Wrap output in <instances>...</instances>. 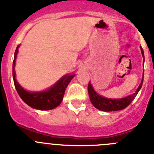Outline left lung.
I'll return each instance as SVG.
<instances>
[{"label":"left lung","instance_id":"1","mask_svg":"<svg viewBox=\"0 0 154 154\" xmlns=\"http://www.w3.org/2000/svg\"><path fill=\"white\" fill-rule=\"evenodd\" d=\"M141 49L142 56L143 57V63H144V53L143 50L140 46ZM143 77H144V70L143 73V77H142V81L140 83V86L138 87L137 90L136 91L134 94H130L129 96H126L125 97H122V98H108L104 96H101L97 93L93 86H92L91 81L88 84V94H89V97L91 101L92 105L95 107L96 109L100 111L103 112H114V111H119L122 109H125L128 105L130 104L132 101L134 100L136 96L137 95L138 92L141 89L143 83Z\"/></svg>","mask_w":154,"mask_h":154}]
</instances>
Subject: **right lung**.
<instances>
[{
    "label": "right lung",
    "mask_w": 154,
    "mask_h": 154,
    "mask_svg": "<svg viewBox=\"0 0 154 154\" xmlns=\"http://www.w3.org/2000/svg\"><path fill=\"white\" fill-rule=\"evenodd\" d=\"M18 45L14 52V61H13V80L15 86L16 91L22 99V101L26 103L32 109L38 110H51L60 105L63 98L64 93L66 87L72 79L75 77L74 73H69L61 77L57 83H55L53 86L41 91H29L25 90L16 80V73L14 70L16 58L18 53Z\"/></svg>",
    "instance_id": "1"
}]
</instances>
